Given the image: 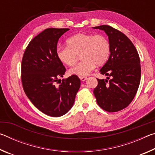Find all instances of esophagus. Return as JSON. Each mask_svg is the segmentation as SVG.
<instances>
[{
    "instance_id": "34e87169",
    "label": "esophagus",
    "mask_w": 155,
    "mask_h": 155,
    "mask_svg": "<svg viewBox=\"0 0 155 155\" xmlns=\"http://www.w3.org/2000/svg\"><path fill=\"white\" fill-rule=\"evenodd\" d=\"M79 78L82 81H85L86 79H87V77H80Z\"/></svg>"
}]
</instances>
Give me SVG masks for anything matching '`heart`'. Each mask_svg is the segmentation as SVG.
<instances>
[{
    "label": "heart",
    "mask_w": 155,
    "mask_h": 155,
    "mask_svg": "<svg viewBox=\"0 0 155 155\" xmlns=\"http://www.w3.org/2000/svg\"><path fill=\"white\" fill-rule=\"evenodd\" d=\"M67 44L57 48V57L64 64L72 66L81 54L82 61L69 70V74L80 77L88 75L96 65L105 64L111 52L109 40L101 34L77 33L68 39Z\"/></svg>",
    "instance_id": "1"
}]
</instances>
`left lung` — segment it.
<instances>
[{
    "mask_svg": "<svg viewBox=\"0 0 155 155\" xmlns=\"http://www.w3.org/2000/svg\"><path fill=\"white\" fill-rule=\"evenodd\" d=\"M103 30L109 38L111 52L109 59L100 70L108 76L98 79L94 94L98 106L108 112H117L132 102L141 79L138 52L127 35L109 25L93 27Z\"/></svg>",
    "mask_w": 155,
    "mask_h": 155,
    "instance_id": "obj_1",
    "label": "left lung"
}]
</instances>
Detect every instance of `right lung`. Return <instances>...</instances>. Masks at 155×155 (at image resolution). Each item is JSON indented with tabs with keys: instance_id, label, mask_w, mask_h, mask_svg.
<instances>
[{
	"instance_id": "obj_1",
	"label": "right lung",
	"mask_w": 155,
	"mask_h": 155,
	"mask_svg": "<svg viewBox=\"0 0 155 155\" xmlns=\"http://www.w3.org/2000/svg\"><path fill=\"white\" fill-rule=\"evenodd\" d=\"M69 28H46L28 44L21 64L22 87L28 99L46 115L60 117L74 103L81 81L77 75L62 79L65 68L57 55L59 39ZM60 80L59 86L56 83Z\"/></svg>"
}]
</instances>
